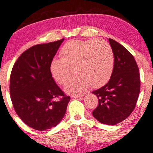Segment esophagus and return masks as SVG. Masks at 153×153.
<instances>
[{
    "instance_id": "1",
    "label": "esophagus",
    "mask_w": 153,
    "mask_h": 153,
    "mask_svg": "<svg viewBox=\"0 0 153 153\" xmlns=\"http://www.w3.org/2000/svg\"><path fill=\"white\" fill-rule=\"evenodd\" d=\"M83 96V94H77V95H72L71 97L72 98H80Z\"/></svg>"
}]
</instances>
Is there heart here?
I'll list each match as a JSON object with an SVG mask.
<instances>
[{
  "instance_id": "heart-1",
  "label": "heart",
  "mask_w": 153,
  "mask_h": 153,
  "mask_svg": "<svg viewBox=\"0 0 153 153\" xmlns=\"http://www.w3.org/2000/svg\"><path fill=\"white\" fill-rule=\"evenodd\" d=\"M62 57H54L50 62L52 78L64 85L75 71L78 76L65 85L68 93H80L89 86L98 88L110 80L114 67V54L108 42L102 40H74L62 47Z\"/></svg>"
}]
</instances>
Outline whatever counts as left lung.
I'll return each mask as SVG.
<instances>
[{"mask_svg":"<svg viewBox=\"0 0 153 153\" xmlns=\"http://www.w3.org/2000/svg\"><path fill=\"white\" fill-rule=\"evenodd\" d=\"M108 41L114 54V67L109 81L93 91L99 104L92 114L99 122L115 125L134 111L140 91V76L132 54L115 40Z\"/></svg>","mask_w":153,"mask_h":153,"instance_id":"left-lung-1","label":"left lung"}]
</instances>
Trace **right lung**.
I'll return each mask as SVG.
<instances>
[{
  "mask_svg": "<svg viewBox=\"0 0 153 153\" xmlns=\"http://www.w3.org/2000/svg\"><path fill=\"white\" fill-rule=\"evenodd\" d=\"M63 40L28 49L10 73V99L16 113L26 125L39 131L57 125L71 100L54 82L50 68Z\"/></svg>",
  "mask_w": 153,
  "mask_h": 153,
  "instance_id": "1",
  "label": "right lung"
}]
</instances>
